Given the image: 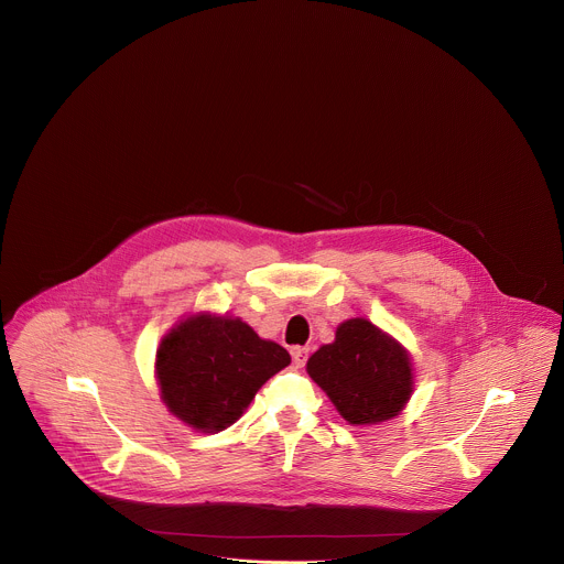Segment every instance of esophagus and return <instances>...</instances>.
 <instances>
[{
	"mask_svg": "<svg viewBox=\"0 0 564 564\" xmlns=\"http://www.w3.org/2000/svg\"><path fill=\"white\" fill-rule=\"evenodd\" d=\"M307 358H310V349L307 347H294L292 349V360H294L296 367H305Z\"/></svg>",
	"mask_w": 564,
	"mask_h": 564,
	"instance_id": "obj_1",
	"label": "esophagus"
}]
</instances>
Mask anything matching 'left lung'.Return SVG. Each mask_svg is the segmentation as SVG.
Wrapping results in <instances>:
<instances>
[{
    "label": "left lung",
    "instance_id": "8db88e82",
    "mask_svg": "<svg viewBox=\"0 0 564 564\" xmlns=\"http://www.w3.org/2000/svg\"><path fill=\"white\" fill-rule=\"evenodd\" d=\"M307 373L354 426L395 417L413 393L406 349L365 318L338 325L336 340L307 360Z\"/></svg>",
    "mask_w": 564,
    "mask_h": 564
}]
</instances>
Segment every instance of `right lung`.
<instances>
[{"label":"right lung","mask_w":564,"mask_h":564,"mask_svg":"<svg viewBox=\"0 0 564 564\" xmlns=\"http://www.w3.org/2000/svg\"><path fill=\"white\" fill-rule=\"evenodd\" d=\"M290 365V354L230 316L197 314L158 347L155 376L166 409L202 433L235 424L257 391Z\"/></svg>","instance_id":"obj_1"}]
</instances>
